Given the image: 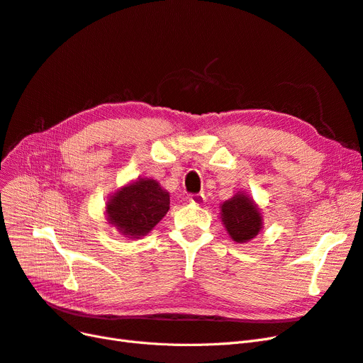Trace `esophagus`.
<instances>
[{
    "label": "esophagus",
    "instance_id": "obj_1",
    "mask_svg": "<svg viewBox=\"0 0 363 363\" xmlns=\"http://www.w3.org/2000/svg\"><path fill=\"white\" fill-rule=\"evenodd\" d=\"M189 201L196 206H203L206 203V196H204V194H192L189 196Z\"/></svg>",
    "mask_w": 363,
    "mask_h": 363
}]
</instances>
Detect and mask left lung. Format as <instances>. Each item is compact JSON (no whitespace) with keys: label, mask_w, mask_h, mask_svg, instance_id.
Wrapping results in <instances>:
<instances>
[{"label":"left lung","mask_w":363,"mask_h":363,"mask_svg":"<svg viewBox=\"0 0 363 363\" xmlns=\"http://www.w3.org/2000/svg\"><path fill=\"white\" fill-rule=\"evenodd\" d=\"M225 230L237 243L252 240L262 228V216L257 204L243 192H237L220 206Z\"/></svg>","instance_id":"8db88e82"}]
</instances>
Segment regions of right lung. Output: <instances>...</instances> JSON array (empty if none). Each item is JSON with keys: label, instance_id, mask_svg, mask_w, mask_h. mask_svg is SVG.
<instances>
[{"label": "right lung", "instance_id": "obj_1", "mask_svg": "<svg viewBox=\"0 0 363 363\" xmlns=\"http://www.w3.org/2000/svg\"><path fill=\"white\" fill-rule=\"evenodd\" d=\"M169 210V194L153 179H138L123 186L106 203L109 223L129 239L152 231Z\"/></svg>", "mask_w": 363, "mask_h": 363}]
</instances>
